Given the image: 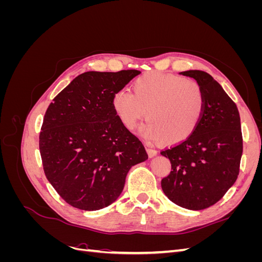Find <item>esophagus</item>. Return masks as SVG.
I'll use <instances>...</instances> for the list:
<instances>
[{
	"label": "esophagus",
	"mask_w": 262,
	"mask_h": 262,
	"mask_svg": "<svg viewBox=\"0 0 262 262\" xmlns=\"http://www.w3.org/2000/svg\"><path fill=\"white\" fill-rule=\"evenodd\" d=\"M146 150H147V154H148L149 157H153L157 154V150L153 147H150V146H146Z\"/></svg>",
	"instance_id": "obj_1"
}]
</instances>
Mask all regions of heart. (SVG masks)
Masks as SVG:
<instances>
[{"instance_id": "heart-1", "label": "heart", "mask_w": 262, "mask_h": 262, "mask_svg": "<svg viewBox=\"0 0 262 262\" xmlns=\"http://www.w3.org/2000/svg\"><path fill=\"white\" fill-rule=\"evenodd\" d=\"M113 108L126 129H133L144 117L140 134L146 140L179 144L192 136L204 112V96L195 81L177 74L149 72L128 89L117 91Z\"/></svg>"}]
</instances>
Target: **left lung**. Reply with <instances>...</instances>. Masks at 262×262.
<instances>
[{"mask_svg":"<svg viewBox=\"0 0 262 262\" xmlns=\"http://www.w3.org/2000/svg\"><path fill=\"white\" fill-rule=\"evenodd\" d=\"M204 96V112L188 140L162 149L170 173L162 179L168 199L189 210H203L220 201L236 181L243 154L238 109L222 86L207 72L190 70Z\"/></svg>","mask_w":262,"mask_h":262,"instance_id":"left-lung-1","label":"left lung"}]
</instances>
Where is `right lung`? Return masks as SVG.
Listing matches in <instances>:
<instances>
[{
	"mask_svg": "<svg viewBox=\"0 0 262 262\" xmlns=\"http://www.w3.org/2000/svg\"><path fill=\"white\" fill-rule=\"evenodd\" d=\"M138 70L85 72L52 100L39 134L43 171L60 196L74 208H106L122 192L133 165L147 160L142 142L121 123L114 94Z\"/></svg>",
	"mask_w": 262,
	"mask_h": 262,
	"instance_id": "right-lung-1",
	"label": "right lung"
}]
</instances>
